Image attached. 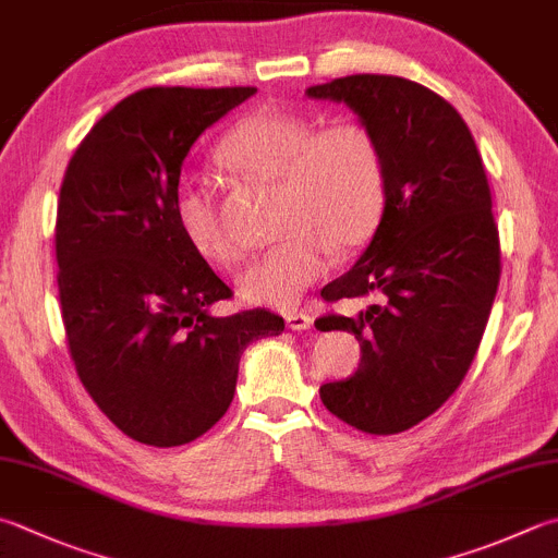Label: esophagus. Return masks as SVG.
<instances>
[{
	"label": "esophagus",
	"mask_w": 558,
	"mask_h": 558,
	"mask_svg": "<svg viewBox=\"0 0 558 558\" xmlns=\"http://www.w3.org/2000/svg\"><path fill=\"white\" fill-rule=\"evenodd\" d=\"M287 325H289V330H293V332H303V330L311 328L313 318L303 311H291V313H287Z\"/></svg>",
	"instance_id": "esophagus-1"
}]
</instances>
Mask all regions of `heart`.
I'll use <instances>...</instances> for the list:
<instances>
[{
	"label": "heart",
	"mask_w": 558,
	"mask_h": 558,
	"mask_svg": "<svg viewBox=\"0 0 558 558\" xmlns=\"http://www.w3.org/2000/svg\"><path fill=\"white\" fill-rule=\"evenodd\" d=\"M226 170L279 186L281 238L238 277L240 296L262 306H296L330 269L332 247L369 240L386 202L384 157L374 133L356 121L313 131L301 116L252 111L218 143ZM174 218L198 255L235 265L243 247L220 223L211 186L186 177L174 186Z\"/></svg>",
	"instance_id": "b5f03b06"
}]
</instances>
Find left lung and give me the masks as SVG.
<instances>
[{
	"instance_id": "8db88e82",
	"label": "left lung",
	"mask_w": 558,
	"mask_h": 558,
	"mask_svg": "<svg viewBox=\"0 0 558 558\" xmlns=\"http://www.w3.org/2000/svg\"><path fill=\"white\" fill-rule=\"evenodd\" d=\"M311 99L347 104L384 157L386 202L364 255L320 291L325 301L376 296L323 330L360 340V369L323 384L320 401L362 433L396 435L457 391L486 330L500 281L490 186L469 125L433 89L393 75L315 84Z\"/></svg>"
}]
</instances>
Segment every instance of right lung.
I'll return each instance as SVG.
<instances>
[{"label": "right lung", "instance_id": "obj_1", "mask_svg": "<svg viewBox=\"0 0 558 558\" xmlns=\"http://www.w3.org/2000/svg\"><path fill=\"white\" fill-rule=\"evenodd\" d=\"M255 87H148L104 113L60 186L62 323L82 386L135 442L180 447L233 401L245 347L281 335L265 308L216 318L233 296L174 218L182 162Z\"/></svg>", "mask_w": 558, "mask_h": 558}]
</instances>
